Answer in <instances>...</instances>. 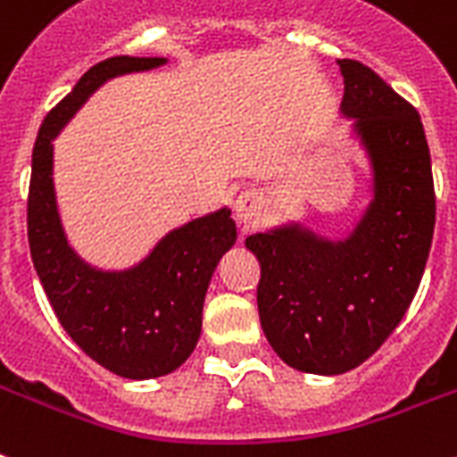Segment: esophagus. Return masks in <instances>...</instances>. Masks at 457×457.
Instances as JSON below:
<instances>
[{
    "label": "esophagus",
    "instance_id": "esophagus-1",
    "mask_svg": "<svg viewBox=\"0 0 457 457\" xmlns=\"http://www.w3.org/2000/svg\"><path fill=\"white\" fill-rule=\"evenodd\" d=\"M232 209H235V218L239 222L253 220L262 209V192L258 190L241 192V195L235 199V206H232Z\"/></svg>",
    "mask_w": 457,
    "mask_h": 457
}]
</instances>
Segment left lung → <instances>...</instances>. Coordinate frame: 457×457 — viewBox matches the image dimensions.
Listing matches in <instances>:
<instances>
[{"instance_id":"obj_1","label":"left lung","mask_w":457,"mask_h":457,"mask_svg":"<svg viewBox=\"0 0 457 457\" xmlns=\"http://www.w3.org/2000/svg\"><path fill=\"white\" fill-rule=\"evenodd\" d=\"M340 112L369 152L373 199L340 241L298 222L246 237L261 262L258 314L291 369L337 376L395 331L420 287L436 199L420 114L363 62L337 61Z\"/></svg>"}]
</instances>
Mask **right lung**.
<instances>
[{"label": "right lung", "mask_w": 457, "mask_h": 457, "mask_svg": "<svg viewBox=\"0 0 457 457\" xmlns=\"http://www.w3.org/2000/svg\"><path fill=\"white\" fill-rule=\"evenodd\" d=\"M166 58L114 55L88 70L46 114L28 195V239L55 317L88 357L129 380L166 376L190 357L202 333L209 281L237 241L232 211L195 218L162 237L138 265L105 272L68 244L54 190V138L107 79L164 65Z\"/></svg>", "instance_id": "right-lung-1"}]
</instances>
